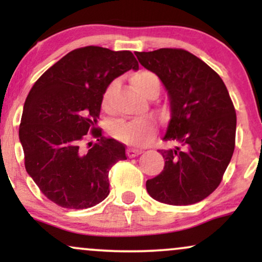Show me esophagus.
Segmentation results:
<instances>
[{
	"label": "esophagus",
	"instance_id": "obj_1",
	"mask_svg": "<svg viewBox=\"0 0 262 262\" xmlns=\"http://www.w3.org/2000/svg\"><path fill=\"white\" fill-rule=\"evenodd\" d=\"M141 154V150L139 149H128L127 150V155L129 156V158H135V156L140 155Z\"/></svg>",
	"mask_w": 262,
	"mask_h": 262
}]
</instances>
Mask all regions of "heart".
<instances>
[{"label": "heart", "mask_w": 262, "mask_h": 262, "mask_svg": "<svg viewBox=\"0 0 262 262\" xmlns=\"http://www.w3.org/2000/svg\"><path fill=\"white\" fill-rule=\"evenodd\" d=\"M132 83L141 95L146 96L152 91H159L158 76L154 73L148 70H139L134 73L130 77ZM116 82H112L107 87L103 95V104H106L112 95ZM156 125L152 119H141V121H119L112 124V133L117 139L125 141L133 145H141L151 139L155 134Z\"/></svg>", "instance_id": "1"}]
</instances>
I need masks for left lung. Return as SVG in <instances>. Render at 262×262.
I'll use <instances>...</instances> for the list:
<instances>
[{
    "instance_id": "8db88e82",
    "label": "left lung",
    "mask_w": 262,
    "mask_h": 262,
    "mask_svg": "<svg viewBox=\"0 0 262 262\" xmlns=\"http://www.w3.org/2000/svg\"><path fill=\"white\" fill-rule=\"evenodd\" d=\"M135 55L169 93L171 119L162 139L177 143L159 150L165 166L146 181L148 193L172 206L200 202L219 186L235 148L229 92L221 76L187 50L162 48Z\"/></svg>"
}]
</instances>
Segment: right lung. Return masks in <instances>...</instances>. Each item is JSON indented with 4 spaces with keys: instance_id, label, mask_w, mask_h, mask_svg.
<instances>
[{
    "instance_id": "add662e5",
    "label": "right lung",
    "mask_w": 262,
    "mask_h": 262,
    "mask_svg": "<svg viewBox=\"0 0 262 262\" xmlns=\"http://www.w3.org/2000/svg\"><path fill=\"white\" fill-rule=\"evenodd\" d=\"M130 69L139 65L129 50L79 48L48 69L27 96L19 125L26 170L62 208L102 202L110 193L111 167L127 159L125 146L96 125L104 91ZM87 137L95 143L85 147Z\"/></svg>"
}]
</instances>
